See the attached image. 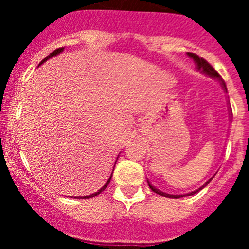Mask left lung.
Here are the masks:
<instances>
[{"instance_id":"obj_1","label":"left lung","mask_w":249,"mask_h":249,"mask_svg":"<svg viewBox=\"0 0 249 249\" xmlns=\"http://www.w3.org/2000/svg\"><path fill=\"white\" fill-rule=\"evenodd\" d=\"M187 56L191 57V58H192L193 61H195L196 68H197L198 71H201L202 73L206 74V76H210V77H212V78H215V80H217V81H219V83H221V86H222V89H223L224 92L227 93V87H226V83H224V81L222 80L221 76H219V74H218V72L215 71L214 68H213L212 66L210 65V63L207 62L206 59L202 58V57H198V56H197V54H195V53H191V52H188V53H187ZM231 112H232V109H231ZM214 176L215 175H213L212 177H211L210 179H208V181L206 182V183L202 184V186L199 187V188H197V190L192 191V192H190V193H183V195H169V193L162 192V191H160V190H158V188H156L155 186H152V184L149 183L148 179H147V183H148L149 188H151V190L153 191V192L157 193V195L163 196V197H167V198H182V197H187V196H192V195H195V193L199 192V191H201L202 188H204V187H206L207 184H208L211 181H212Z\"/></svg>"}]
</instances>
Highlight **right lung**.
Returning <instances> with one entry per match:
<instances>
[{"label":"right lung","mask_w":249,"mask_h":249,"mask_svg":"<svg viewBox=\"0 0 249 249\" xmlns=\"http://www.w3.org/2000/svg\"><path fill=\"white\" fill-rule=\"evenodd\" d=\"M63 50H65V47H61V48H57V50H54L53 52H52V53H50V56H47V57H46V58H43L42 61H41V62H39V65H38V66H41V65H42L43 62H46V61H47L48 58H52V57L57 56V54H59V53H61V52H63ZM117 158H118V157H117ZM114 164H116V163H114ZM113 168H114V167H113ZM112 173H113V171H112ZM112 173H111V176H109L108 179H107V182H106V183L103 184L102 187H101V188H100V190L97 191V192H94V193H92V195H89V196H81V197H74V198H82V199H86V198H93V197H96V196H97V195H100V193L102 192V191H105V190H106V187L108 186L109 182H111Z\"/></svg>","instance_id":"right-lung-1"}]
</instances>
